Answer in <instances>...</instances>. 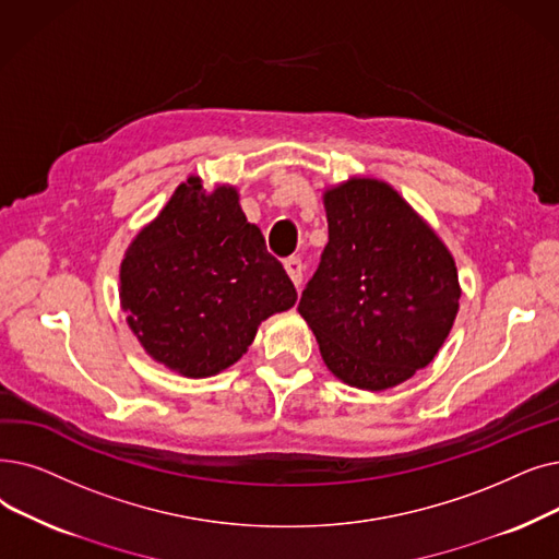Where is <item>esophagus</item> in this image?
<instances>
[{"label":"esophagus","instance_id":"esophagus-1","mask_svg":"<svg viewBox=\"0 0 559 559\" xmlns=\"http://www.w3.org/2000/svg\"><path fill=\"white\" fill-rule=\"evenodd\" d=\"M285 272H287L289 278H293V283H295L297 289H299V287H301V281H304V262H301V258H297V255L287 258V260H285Z\"/></svg>","mask_w":559,"mask_h":559}]
</instances>
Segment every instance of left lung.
I'll use <instances>...</instances> for the list:
<instances>
[{
	"label": "left lung",
	"instance_id": "1",
	"mask_svg": "<svg viewBox=\"0 0 559 559\" xmlns=\"http://www.w3.org/2000/svg\"><path fill=\"white\" fill-rule=\"evenodd\" d=\"M324 207L329 245L299 312L340 381L385 391L443 347L461 297L454 258L388 182L349 178Z\"/></svg>",
	"mask_w": 559,
	"mask_h": 559
}]
</instances>
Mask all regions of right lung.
<instances>
[{
  "instance_id": "obj_1",
  "label": "right lung",
  "mask_w": 559,
  "mask_h": 559,
  "mask_svg": "<svg viewBox=\"0 0 559 559\" xmlns=\"http://www.w3.org/2000/svg\"><path fill=\"white\" fill-rule=\"evenodd\" d=\"M297 289L230 185L189 176L120 262V306L141 347L189 379L247 354L260 322L289 310Z\"/></svg>"
}]
</instances>
